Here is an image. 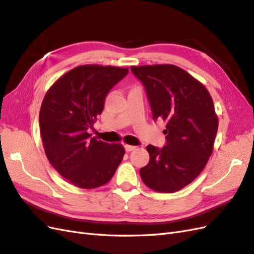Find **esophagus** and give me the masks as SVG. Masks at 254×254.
Wrapping results in <instances>:
<instances>
[{"label":"esophagus","instance_id":"34e87169","mask_svg":"<svg viewBox=\"0 0 254 254\" xmlns=\"http://www.w3.org/2000/svg\"><path fill=\"white\" fill-rule=\"evenodd\" d=\"M125 149H126L127 152H131V151L134 150V149H136V147L135 146H131V145H125Z\"/></svg>","mask_w":254,"mask_h":254}]
</instances>
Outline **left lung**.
<instances>
[{
  "label": "left lung",
  "mask_w": 254,
  "mask_h": 254,
  "mask_svg": "<svg viewBox=\"0 0 254 254\" xmlns=\"http://www.w3.org/2000/svg\"><path fill=\"white\" fill-rule=\"evenodd\" d=\"M141 81L154 121H166V144L147 146L149 163L140 177L150 189L173 193L191 184L204 170L218 132V117L207 89L172 64L131 66Z\"/></svg>",
  "instance_id": "1"
}]
</instances>
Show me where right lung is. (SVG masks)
I'll use <instances>...</instances> for the list:
<instances>
[{
  "instance_id": "right-lung-1",
  "label": "right lung",
  "mask_w": 254,
  "mask_h": 254,
  "mask_svg": "<svg viewBox=\"0 0 254 254\" xmlns=\"http://www.w3.org/2000/svg\"><path fill=\"white\" fill-rule=\"evenodd\" d=\"M128 68L81 65L58 79L45 95L40 129L49 162L62 177L82 189H94L112 179L125 155L120 144L91 137L105 97Z\"/></svg>"
}]
</instances>
